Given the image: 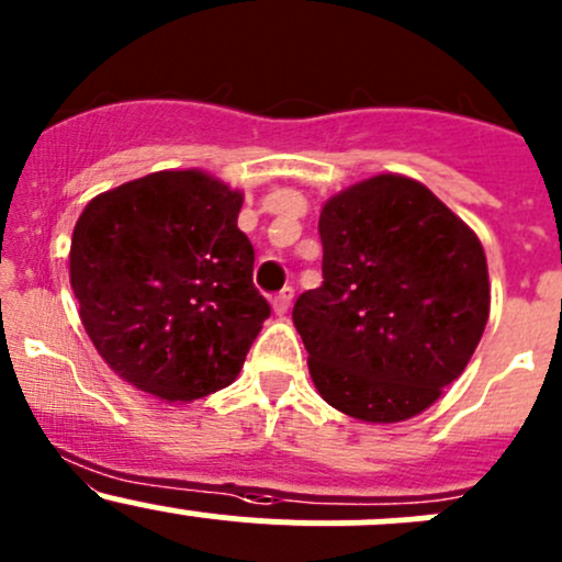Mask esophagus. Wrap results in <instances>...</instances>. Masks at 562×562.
Listing matches in <instances>:
<instances>
[{"label":"esophagus","mask_w":562,"mask_h":562,"mask_svg":"<svg viewBox=\"0 0 562 562\" xmlns=\"http://www.w3.org/2000/svg\"><path fill=\"white\" fill-rule=\"evenodd\" d=\"M291 304H293V288L291 285H285L274 299H271V306H274L277 315H285V312L291 310Z\"/></svg>","instance_id":"34e87169"}]
</instances>
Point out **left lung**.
I'll list each match as a JSON object with an SVG mask.
<instances>
[{"instance_id": "1", "label": "left lung", "mask_w": 562, "mask_h": 562, "mask_svg": "<svg viewBox=\"0 0 562 562\" xmlns=\"http://www.w3.org/2000/svg\"><path fill=\"white\" fill-rule=\"evenodd\" d=\"M317 232L323 285L293 304L317 393L366 423L420 415L463 374L487 326L480 239L401 175L341 191Z\"/></svg>"}]
</instances>
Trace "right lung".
I'll return each mask as SVG.
<instances>
[{
	"label": "right lung",
	"mask_w": 562,
	"mask_h": 562,
	"mask_svg": "<svg viewBox=\"0 0 562 562\" xmlns=\"http://www.w3.org/2000/svg\"><path fill=\"white\" fill-rule=\"evenodd\" d=\"M239 206V191L186 169L139 177L82 210L69 250L80 321L142 393L193 401L232 385L271 315Z\"/></svg>",
	"instance_id": "right-lung-1"
}]
</instances>
